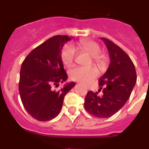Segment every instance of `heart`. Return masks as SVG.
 <instances>
[{
  "label": "heart",
  "instance_id": "obj_1",
  "mask_svg": "<svg viewBox=\"0 0 149 149\" xmlns=\"http://www.w3.org/2000/svg\"><path fill=\"white\" fill-rule=\"evenodd\" d=\"M79 48L86 51L90 56H93V60L99 66L104 64V56L99 54L101 48L98 43L91 40L83 39L78 42ZM75 57V49L71 45H65L63 47L61 52V59L63 64L65 65H71L73 63ZM98 70L95 67H74L69 71V76L74 81L86 84L98 76Z\"/></svg>",
  "mask_w": 149,
  "mask_h": 149
}]
</instances>
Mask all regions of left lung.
Wrapping results in <instances>:
<instances>
[{
    "mask_svg": "<svg viewBox=\"0 0 149 149\" xmlns=\"http://www.w3.org/2000/svg\"><path fill=\"white\" fill-rule=\"evenodd\" d=\"M101 39L107 48L110 59L107 70L98 81L100 89L104 87L103 95L88 92L84 107L94 116L108 118L125 104L136 83V73L132 60L122 48L109 39Z\"/></svg>",
    "mask_w": 149,
    "mask_h": 149,
    "instance_id": "left-lung-1",
    "label": "left lung"
}]
</instances>
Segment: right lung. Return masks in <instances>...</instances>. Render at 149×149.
I'll return each mask as SVG.
<instances>
[{"instance_id": "right-lung-1", "label": "right lung", "mask_w": 149, "mask_h": 149, "mask_svg": "<svg viewBox=\"0 0 149 149\" xmlns=\"http://www.w3.org/2000/svg\"><path fill=\"white\" fill-rule=\"evenodd\" d=\"M71 39L68 36H54L33 50L22 63L18 85L21 99L27 113L36 120L45 122L57 116L64 97L75 86L70 82L59 91L54 89L68 78L61 51Z\"/></svg>"}]
</instances>
